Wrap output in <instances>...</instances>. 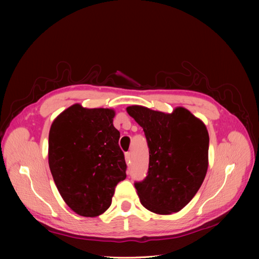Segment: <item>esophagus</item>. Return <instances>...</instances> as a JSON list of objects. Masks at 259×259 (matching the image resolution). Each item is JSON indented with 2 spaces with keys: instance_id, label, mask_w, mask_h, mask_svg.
Returning <instances> with one entry per match:
<instances>
[{
  "instance_id": "1",
  "label": "esophagus",
  "mask_w": 259,
  "mask_h": 259,
  "mask_svg": "<svg viewBox=\"0 0 259 259\" xmlns=\"http://www.w3.org/2000/svg\"><path fill=\"white\" fill-rule=\"evenodd\" d=\"M130 158H131V154H130V152L125 153V159H126V161H127V162H130Z\"/></svg>"
}]
</instances>
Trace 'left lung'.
I'll list each match as a JSON object with an SVG mask.
<instances>
[{
    "label": "left lung",
    "mask_w": 259,
    "mask_h": 259,
    "mask_svg": "<svg viewBox=\"0 0 259 259\" xmlns=\"http://www.w3.org/2000/svg\"><path fill=\"white\" fill-rule=\"evenodd\" d=\"M149 147L148 175L134 184L142 205L156 214L181 211L199 190L208 170L209 133L186 108L172 113L127 107Z\"/></svg>",
    "instance_id": "8db88e82"
}]
</instances>
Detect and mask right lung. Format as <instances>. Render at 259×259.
<instances>
[{
  "mask_svg": "<svg viewBox=\"0 0 259 259\" xmlns=\"http://www.w3.org/2000/svg\"><path fill=\"white\" fill-rule=\"evenodd\" d=\"M112 109L74 104L53 120L48 162L64 201L80 216L95 217L111 205L127 165L118 146Z\"/></svg>",
  "mask_w": 259,
  "mask_h": 259,
  "instance_id": "add662e5",
  "label": "right lung"
}]
</instances>
